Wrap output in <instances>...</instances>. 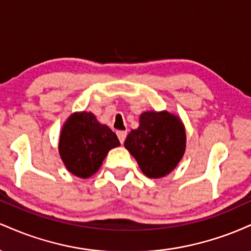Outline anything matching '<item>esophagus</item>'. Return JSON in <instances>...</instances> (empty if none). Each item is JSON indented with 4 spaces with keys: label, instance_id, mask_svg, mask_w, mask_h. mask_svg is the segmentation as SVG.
<instances>
[{
    "label": "esophagus",
    "instance_id": "34e87169",
    "mask_svg": "<svg viewBox=\"0 0 251 251\" xmlns=\"http://www.w3.org/2000/svg\"><path fill=\"white\" fill-rule=\"evenodd\" d=\"M117 135H118V138H119L120 143L124 144V142H125V139H126V135H127V132H126V131H118Z\"/></svg>",
    "mask_w": 251,
    "mask_h": 251
}]
</instances>
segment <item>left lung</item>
<instances>
[{
  "instance_id": "obj_1",
  "label": "left lung",
  "mask_w": 251,
  "mask_h": 251,
  "mask_svg": "<svg viewBox=\"0 0 251 251\" xmlns=\"http://www.w3.org/2000/svg\"><path fill=\"white\" fill-rule=\"evenodd\" d=\"M124 146L149 178H163L172 172L185 153V126L168 111L140 114L139 127L132 129Z\"/></svg>"
}]
</instances>
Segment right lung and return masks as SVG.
Returning a JSON list of instances; mask_svg holds the SVG:
<instances>
[{"label": "right lung", "instance_id": "obj_1", "mask_svg": "<svg viewBox=\"0 0 251 251\" xmlns=\"http://www.w3.org/2000/svg\"><path fill=\"white\" fill-rule=\"evenodd\" d=\"M119 145L117 134L92 112H74L60 132L59 153L71 174L88 178L100 169L109 150Z\"/></svg>", "mask_w": 251, "mask_h": 251}]
</instances>
